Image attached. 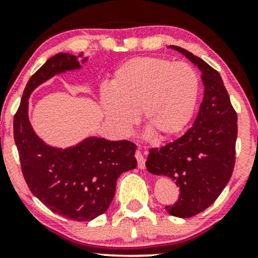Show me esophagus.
Masks as SVG:
<instances>
[{"mask_svg":"<svg viewBox=\"0 0 258 258\" xmlns=\"http://www.w3.org/2000/svg\"><path fill=\"white\" fill-rule=\"evenodd\" d=\"M136 159H137V161H138V167L139 168H144L146 167V159H144V156H143V154H142V152L141 150H137V152H136Z\"/></svg>","mask_w":258,"mask_h":258,"instance_id":"34e87169","label":"esophagus"}]
</instances>
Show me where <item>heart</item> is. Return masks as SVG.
I'll use <instances>...</instances> for the list:
<instances>
[{
  "label": "heart",
  "instance_id": "obj_1",
  "mask_svg": "<svg viewBox=\"0 0 258 258\" xmlns=\"http://www.w3.org/2000/svg\"><path fill=\"white\" fill-rule=\"evenodd\" d=\"M199 79L190 65L167 59L137 57L112 74L102 93V108L114 131L125 135L142 111L144 126L159 139L178 135L190 121Z\"/></svg>",
  "mask_w": 258,
  "mask_h": 258
}]
</instances>
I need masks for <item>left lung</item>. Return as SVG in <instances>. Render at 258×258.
Returning <instances> with one entry per match:
<instances>
[{
	"label": "left lung",
	"mask_w": 258,
	"mask_h": 258,
	"mask_svg": "<svg viewBox=\"0 0 258 258\" xmlns=\"http://www.w3.org/2000/svg\"><path fill=\"white\" fill-rule=\"evenodd\" d=\"M171 48L199 68L204 98L193 126L166 146L152 148L146 166L150 173L174 180L179 198L165 209L176 217L189 218L212 205L232 177L238 116L220 73L184 48Z\"/></svg>",
	"instance_id": "left-lung-1"
}]
</instances>
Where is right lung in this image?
Wrapping results in <instances>:
<instances>
[{"label": "right lung", "instance_id": "1", "mask_svg": "<svg viewBox=\"0 0 258 258\" xmlns=\"http://www.w3.org/2000/svg\"><path fill=\"white\" fill-rule=\"evenodd\" d=\"M80 68L78 58L69 53L49 58L26 84L13 130L23 176L31 193L54 214L85 222L108 210L116 179L136 168L137 160L136 144L130 141L90 137L75 147L59 149L47 146L34 132L28 117L31 92L55 74Z\"/></svg>", "mask_w": 258, "mask_h": 258}]
</instances>
